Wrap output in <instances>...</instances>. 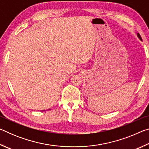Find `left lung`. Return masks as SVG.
Listing matches in <instances>:
<instances>
[{"label": "left lung", "mask_w": 149, "mask_h": 149, "mask_svg": "<svg viewBox=\"0 0 149 149\" xmlns=\"http://www.w3.org/2000/svg\"><path fill=\"white\" fill-rule=\"evenodd\" d=\"M137 37H139V39L141 41H142V39H141V35H139V33H137Z\"/></svg>", "instance_id": "obj_1"}]
</instances>
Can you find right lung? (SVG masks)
<instances>
[{
	"label": "right lung",
	"instance_id": "right-lung-1",
	"mask_svg": "<svg viewBox=\"0 0 149 149\" xmlns=\"http://www.w3.org/2000/svg\"><path fill=\"white\" fill-rule=\"evenodd\" d=\"M49 110H50V109H49Z\"/></svg>",
	"mask_w": 149,
	"mask_h": 149
}]
</instances>
